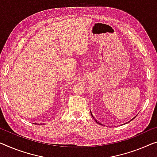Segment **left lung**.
<instances>
[{"label":"left lung","instance_id":"8db88e82","mask_svg":"<svg viewBox=\"0 0 157 157\" xmlns=\"http://www.w3.org/2000/svg\"><path fill=\"white\" fill-rule=\"evenodd\" d=\"M91 114H92V113H91ZM92 117H93V118H94V116H92ZM132 119H134V118H132ZM132 120H131V121H132ZM95 121H96V120H95ZM96 122H97V123H99V124H100V125H101V123H99V122H97V121H96Z\"/></svg>","mask_w":157,"mask_h":157}]
</instances>
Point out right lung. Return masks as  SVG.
<instances>
[{
    "label": "right lung",
    "instance_id": "add662e5",
    "mask_svg": "<svg viewBox=\"0 0 157 157\" xmlns=\"http://www.w3.org/2000/svg\"><path fill=\"white\" fill-rule=\"evenodd\" d=\"M41 125H42V124H41Z\"/></svg>",
    "mask_w": 157,
    "mask_h": 157
}]
</instances>
